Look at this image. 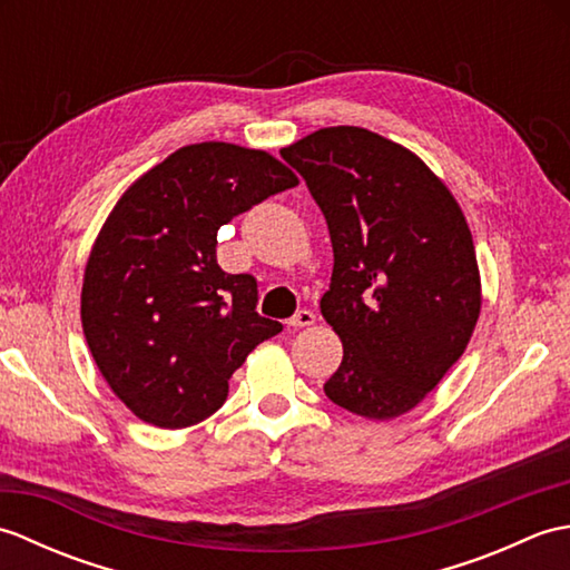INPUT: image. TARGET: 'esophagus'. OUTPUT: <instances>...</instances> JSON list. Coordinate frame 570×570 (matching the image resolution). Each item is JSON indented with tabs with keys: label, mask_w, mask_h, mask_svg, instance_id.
Masks as SVG:
<instances>
[{
	"label": "esophagus",
	"mask_w": 570,
	"mask_h": 570,
	"mask_svg": "<svg viewBox=\"0 0 570 570\" xmlns=\"http://www.w3.org/2000/svg\"><path fill=\"white\" fill-rule=\"evenodd\" d=\"M316 323V313L308 311V308H301L294 313V318H288V325H294V328H306V325Z\"/></svg>",
	"instance_id": "34e87169"
}]
</instances>
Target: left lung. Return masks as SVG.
I'll return each mask as SVG.
<instances>
[{"label":"left lung","mask_w":570,"mask_h":570,"mask_svg":"<svg viewBox=\"0 0 570 570\" xmlns=\"http://www.w3.org/2000/svg\"><path fill=\"white\" fill-rule=\"evenodd\" d=\"M328 223L323 318L343 362L323 384L333 404L372 421L423 402L465 353L482 306L470 227L453 193L402 144L362 127H325L284 147Z\"/></svg>","instance_id":"1"}]
</instances>
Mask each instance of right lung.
I'll use <instances>...</instances> for the list:
<instances>
[{
    "label": "right lung",
    "instance_id": "1",
    "mask_svg": "<svg viewBox=\"0 0 570 570\" xmlns=\"http://www.w3.org/2000/svg\"><path fill=\"white\" fill-rule=\"evenodd\" d=\"M298 186L262 149L180 147L117 200L85 264L80 321L95 365L141 421L186 429L225 404L233 372L282 333L252 274L217 264V229Z\"/></svg>",
    "mask_w": 570,
    "mask_h": 570
}]
</instances>
